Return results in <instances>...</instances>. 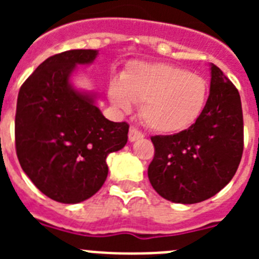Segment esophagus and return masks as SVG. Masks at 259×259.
Returning a JSON list of instances; mask_svg holds the SVG:
<instances>
[{
	"label": "esophagus",
	"mask_w": 259,
	"mask_h": 259,
	"mask_svg": "<svg viewBox=\"0 0 259 259\" xmlns=\"http://www.w3.org/2000/svg\"><path fill=\"white\" fill-rule=\"evenodd\" d=\"M144 135L141 134L140 131H137L136 128L135 127H131L130 128V134H128V140L131 141V143H134V141H137L140 140V139H143Z\"/></svg>",
	"instance_id": "esophagus-1"
}]
</instances>
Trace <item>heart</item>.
Returning <instances> with one entry per match:
<instances>
[{
  "label": "heart",
  "instance_id": "heart-1",
  "mask_svg": "<svg viewBox=\"0 0 259 259\" xmlns=\"http://www.w3.org/2000/svg\"><path fill=\"white\" fill-rule=\"evenodd\" d=\"M206 80L168 63L135 62L111 80L109 100L123 113L140 104L144 123L157 134L174 135L197 122L206 106Z\"/></svg>",
  "mask_w": 259,
  "mask_h": 259
}]
</instances>
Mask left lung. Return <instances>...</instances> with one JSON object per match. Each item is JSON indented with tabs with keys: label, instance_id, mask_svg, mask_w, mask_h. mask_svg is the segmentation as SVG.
<instances>
[{
	"label": "left lung",
	"instance_id": "obj_1",
	"mask_svg": "<svg viewBox=\"0 0 259 259\" xmlns=\"http://www.w3.org/2000/svg\"><path fill=\"white\" fill-rule=\"evenodd\" d=\"M210 93L198 120L185 131L153 136L155 154L148 168L161 197L197 203L223 189L241 161L244 123L239 91L219 67L210 65Z\"/></svg>",
	"mask_w": 259,
	"mask_h": 259
}]
</instances>
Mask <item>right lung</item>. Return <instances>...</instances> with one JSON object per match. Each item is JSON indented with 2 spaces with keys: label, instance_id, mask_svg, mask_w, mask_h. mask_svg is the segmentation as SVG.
Instances as JSON below:
<instances>
[{
  "label": "right lung",
  "instance_id": "obj_1",
  "mask_svg": "<svg viewBox=\"0 0 259 259\" xmlns=\"http://www.w3.org/2000/svg\"><path fill=\"white\" fill-rule=\"evenodd\" d=\"M98 50H67L45 59L18 95L15 146L23 171L45 196L79 203L100 191L106 158L127 144L125 122H111L97 106L98 95L75 88L79 65H91Z\"/></svg>",
  "mask_w": 259,
  "mask_h": 259
}]
</instances>
